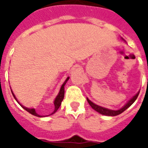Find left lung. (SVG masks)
Listing matches in <instances>:
<instances>
[{"label":"left lung","instance_id":"1","mask_svg":"<svg viewBox=\"0 0 148 148\" xmlns=\"http://www.w3.org/2000/svg\"><path fill=\"white\" fill-rule=\"evenodd\" d=\"M139 93H140V91H139L135 96L132 97V98H131V99L129 100L122 108H121L120 109H117V110H112V109H107V108H105V107H101V106H97L96 104H94L93 102H92L88 97H87L86 99L88 103L90 104V106H91V107H92L96 112H99L101 114L105 115V116H117V115L121 114L123 112L125 111L127 108H129V107L135 102V101L136 100V98L138 97V95H139Z\"/></svg>","mask_w":148,"mask_h":148}]
</instances>
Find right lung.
<instances>
[{"instance_id": "obj_1", "label": "right lung", "mask_w": 148, "mask_h": 148, "mask_svg": "<svg viewBox=\"0 0 148 148\" xmlns=\"http://www.w3.org/2000/svg\"><path fill=\"white\" fill-rule=\"evenodd\" d=\"M69 78H70V77H66V79L65 80V82H63V84L62 85V86H61V88H60V90H59V92H58V95L56 96V97H55V100H54V106H55L54 111L52 112L51 113L50 115H47V116H42V115L38 114L36 112V109H34V108H32V109H30V108H27V107H25V106H24L23 105H21V103L18 101L17 98H16V97L15 96V94L13 93V92H12V90H11V91H12V95H13V97H14V98L16 99V101L18 103H19V105H21V106L22 107V108H23V109H25L26 111L28 112H29V113H31V114L36 116H38V117H45V116H51V115L55 113V112H57V110L58 109V108L60 107V106H61V104H62V100H63V98H64V93H65L64 86H65V85H66V83L67 82V81L69 80Z\"/></svg>"}]
</instances>
